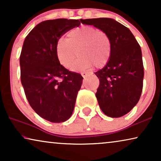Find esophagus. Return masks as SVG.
<instances>
[{
  "label": "esophagus",
  "instance_id": "34e87169",
  "mask_svg": "<svg viewBox=\"0 0 161 161\" xmlns=\"http://www.w3.org/2000/svg\"><path fill=\"white\" fill-rule=\"evenodd\" d=\"M81 75L83 76V78H86L88 76H89V74L86 73V72H81Z\"/></svg>",
  "mask_w": 161,
  "mask_h": 161
}]
</instances>
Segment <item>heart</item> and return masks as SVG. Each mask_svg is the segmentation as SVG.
Segmentation results:
<instances>
[{"label":"heart","instance_id":"1","mask_svg":"<svg viewBox=\"0 0 161 161\" xmlns=\"http://www.w3.org/2000/svg\"><path fill=\"white\" fill-rule=\"evenodd\" d=\"M77 51L79 57L72 65L73 70L90 69L94 65L103 67L111 58V39L104 31L92 26H82L68 33L67 39H59L57 41L56 57L64 67H71Z\"/></svg>","mask_w":161,"mask_h":161}]
</instances>
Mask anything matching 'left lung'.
Masks as SVG:
<instances>
[{
  "mask_svg": "<svg viewBox=\"0 0 161 161\" xmlns=\"http://www.w3.org/2000/svg\"><path fill=\"white\" fill-rule=\"evenodd\" d=\"M80 22L104 31L111 39L110 60L95 72L100 80L96 97L105 115L121 117L137 104L142 94L144 65L139 44L128 28L113 19H81Z\"/></svg>",
  "mask_w": 161,
  "mask_h": 161,
  "instance_id": "8db88e82",
  "label": "left lung"
}]
</instances>
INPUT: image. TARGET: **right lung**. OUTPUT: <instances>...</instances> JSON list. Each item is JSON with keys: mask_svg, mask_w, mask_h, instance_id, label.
Returning a JSON list of instances; mask_svg holds the SVG:
<instances>
[{"mask_svg": "<svg viewBox=\"0 0 161 161\" xmlns=\"http://www.w3.org/2000/svg\"><path fill=\"white\" fill-rule=\"evenodd\" d=\"M78 19L45 20L33 28L24 41L20 56V79L31 107L42 118L65 122L73 112L83 77L63 67L56 57L57 41L78 27Z\"/></svg>", "mask_w": 161, "mask_h": 161, "instance_id": "1", "label": "right lung"}]
</instances>
